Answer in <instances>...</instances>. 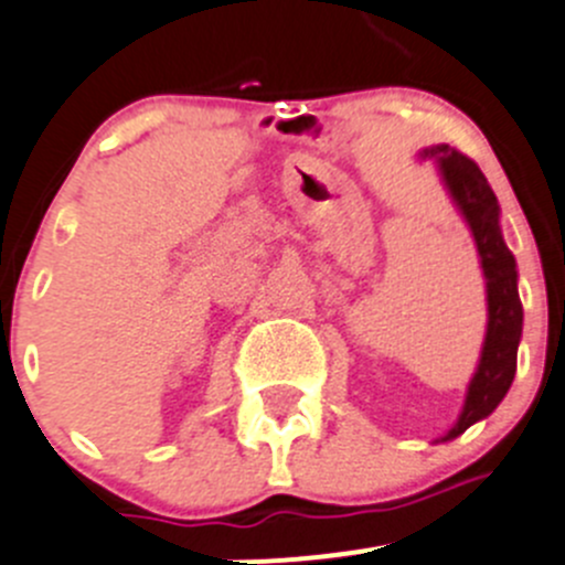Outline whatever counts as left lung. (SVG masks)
<instances>
[{
    "label": "left lung",
    "mask_w": 565,
    "mask_h": 565,
    "mask_svg": "<svg viewBox=\"0 0 565 565\" xmlns=\"http://www.w3.org/2000/svg\"><path fill=\"white\" fill-rule=\"evenodd\" d=\"M420 161H434L445 192L459 209L461 220L472 233L478 249L480 271L486 280V334L480 360L467 384L465 406L459 420L437 443L461 437L478 420H486L500 406L516 376V351L522 340V299H519L516 258L508 249L500 227V203L489 181L472 159L461 156L450 145H431L417 153Z\"/></svg>",
    "instance_id": "8db88e82"
}]
</instances>
